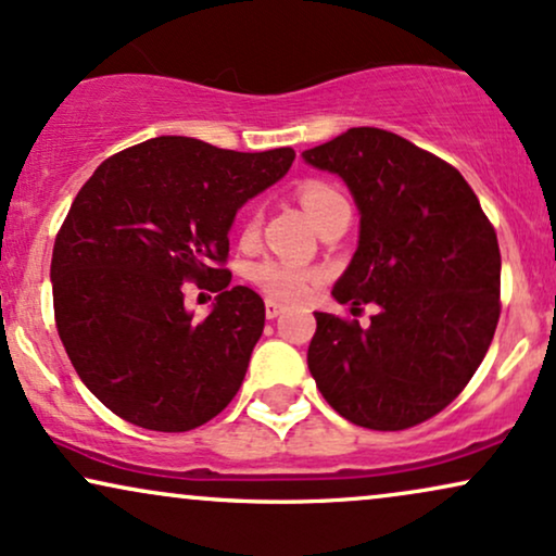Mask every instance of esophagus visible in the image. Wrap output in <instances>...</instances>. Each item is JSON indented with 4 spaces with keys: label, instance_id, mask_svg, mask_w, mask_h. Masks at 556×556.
<instances>
[{
    "label": "esophagus",
    "instance_id": "34e87169",
    "mask_svg": "<svg viewBox=\"0 0 556 556\" xmlns=\"http://www.w3.org/2000/svg\"><path fill=\"white\" fill-rule=\"evenodd\" d=\"M283 309H286V306L280 304V301H273V299L265 301V317L267 319H276L278 314H283Z\"/></svg>",
    "mask_w": 556,
    "mask_h": 556
}]
</instances>
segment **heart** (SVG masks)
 Listing matches in <instances>:
<instances>
[{
  "label": "heart",
  "mask_w": 556,
  "mask_h": 556,
  "mask_svg": "<svg viewBox=\"0 0 556 556\" xmlns=\"http://www.w3.org/2000/svg\"><path fill=\"white\" fill-rule=\"evenodd\" d=\"M299 198H301V203H304L306 214H309L312 222H317V218L321 216V211L330 208V205L334 201H340L342 195L334 188H330L327 182L309 180V182L301 185ZM255 229H257V216H252L250 222H247V235H252ZM250 276L265 293H270V296H276V299H286V301L304 299L306 293L312 291L314 278H317L309 267L296 265V263H286V260H263V263H257L255 267H252Z\"/></svg>",
  "instance_id": "b5f03b06"
}]
</instances>
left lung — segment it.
Listing matches in <instances>:
<instances>
[{
	"instance_id": "8db88e82",
	"label": "left lung",
	"mask_w": 556,
	"mask_h": 556,
	"mask_svg": "<svg viewBox=\"0 0 556 556\" xmlns=\"http://www.w3.org/2000/svg\"><path fill=\"white\" fill-rule=\"evenodd\" d=\"M361 211L358 250L332 296L379 312H314L309 371L327 404L361 428L407 430L464 392L500 319V247L454 164L383 128H348L306 149Z\"/></svg>"
}]
</instances>
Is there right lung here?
Instances as JSON below:
<instances>
[{
	"mask_svg": "<svg viewBox=\"0 0 556 556\" xmlns=\"http://www.w3.org/2000/svg\"><path fill=\"white\" fill-rule=\"evenodd\" d=\"M293 156L160 136L108 156L81 185L53 242V317L74 371L111 413L185 433L235 400L265 304L229 286V226ZM185 282L219 293L205 320L184 309Z\"/></svg>",
	"mask_w": 556,
	"mask_h": 556,
	"instance_id": "obj_1",
	"label": "right lung"
}]
</instances>
